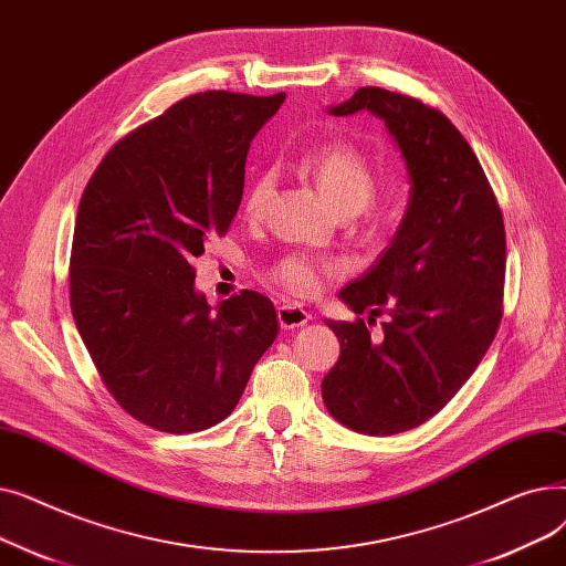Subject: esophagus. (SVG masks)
I'll list each match as a JSON object with an SVG mask.
<instances>
[{"mask_svg": "<svg viewBox=\"0 0 566 566\" xmlns=\"http://www.w3.org/2000/svg\"><path fill=\"white\" fill-rule=\"evenodd\" d=\"M277 318H280V325H282L284 331H293V328H301V325H305L312 316H310V312H305L303 307L280 305Z\"/></svg>", "mask_w": 566, "mask_h": 566, "instance_id": "34e87169", "label": "esophagus"}]
</instances>
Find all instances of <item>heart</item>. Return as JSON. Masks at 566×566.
Here are the masks:
<instances>
[{
  "label": "heart",
  "instance_id": "b5f03b06",
  "mask_svg": "<svg viewBox=\"0 0 566 566\" xmlns=\"http://www.w3.org/2000/svg\"><path fill=\"white\" fill-rule=\"evenodd\" d=\"M303 169L314 178L321 192L333 201L342 213H358L365 220L380 216V199L374 190V176L367 156L348 142L323 144L301 156ZM275 192V176L259 174L243 195L241 211L248 220H259ZM342 263L331 256L312 252H289L268 268V280L295 298H312L325 280L337 275Z\"/></svg>",
  "mask_w": 566,
  "mask_h": 566
}]
</instances>
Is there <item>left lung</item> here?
<instances>
[{
	"label": "left lung",
	"mask_w": 566,
	"mask_h": 566,
	"mask_svg": "<svg viewBox=\"0 0 566 566\" xmlns=\"http://www.w3.org/2000/svg\"><path fill=\"white\" fill-rule=\"evenodd\" d=\"M360 109L397 139L412 190L390 248L339 293L371 316L328 321L342 353L321 395L342 424L392 436L431 420L482 363L502 318L507 243L497 197L448 116L380 86L358 88L331 112ZM380 313L391 318L371 334Z\"/></svg>",
	"instance_id": "left-lung-1"
}]
</instances>
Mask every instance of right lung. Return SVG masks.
<instances>
[{
	"instance_id": "1",
	"label": "right lung",
	"mask_w": 566,
	"mask_h": 566,
	"mask_svg": "<svg viewBox=\"0 0 566 566\" xmlns=\"http://www.w3.org/2000/svg\"><path fill=\"white\" fill-rule=\"evenodd\" d=\"M284 101L203 92L118 139L82 192L69 289L107 392L165 433L222 422L277 337L271 298L243 289L216 310L192 259L241 206L256 130Z\"/></svg>"
}]
</instances>
